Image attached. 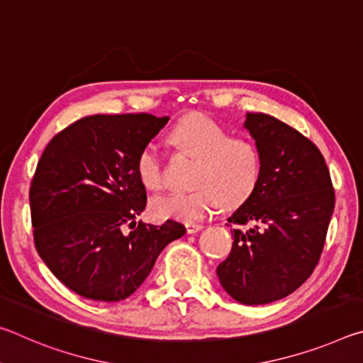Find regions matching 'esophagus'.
<instances>
[{"label": "esophagus", "instance_id": "esophagus-1", "mask_svg": "<svg viewBox=\"0 0 363 363\" xmlns=\"http://www.w3.org/2000/svg\"><path fill=\"white\" fill-rule=\"evenodd\" d=\"M186 229H187V233H196V232H200L201 229H203V225L196 224V223H187Z\"/></svg>", "mask_w": 363, "mask_h": 363}]
</instances>
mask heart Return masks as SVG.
<instances>
[{
	"instance_id": "b5f03b06",
	"label": "heart",
	"mask_w": 363,
	"mask_h": 363,
	"mask_svg": "<svg viewBox=\"0 0 363 363\" xmlns=\"http://www.w3.org/2000/svg\"><path fill=\"white\" fill-rule=\"evenodd\" d=\"M169 143L196 162L192 179L195 190L153 199L150 210L157 218L196 223L223 203L227 208L240 206L255 194L262 160L253 140L229 138L219 123L201 113H190L169 133ZM136 169L145 187H163V160L155 145L149 144L139 152Z\"/></svg>"
}]
</instances>
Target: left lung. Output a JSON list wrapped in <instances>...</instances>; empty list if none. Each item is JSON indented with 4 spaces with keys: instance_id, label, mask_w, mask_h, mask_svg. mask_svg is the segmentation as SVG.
Listing matches in <instances>:
<instances>
[{
    "instance_id": "obj_1",
    "label": "left lung",
    "mask_w": 363,
    "mask_h": 363,
    "mask_svg": "<svg viewBox=\"0 0 363 363\" xmlns=\"http://www.w3.org/2000/svg\"><path fill=\"white\" fill-rule=\"evenodd\" d=\"M245 128L261 152L255 194L229 218L230 255L216 269L220 285L242 304H269L293 293L320 259L335 190L314 143L266 113H247Z\"/></svg>"
}]
</instances>
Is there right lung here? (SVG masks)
<instances>
[{
    "instance_id": "1",
    "label": "right lung",
    "mask_w": 363,
    "mask_h": 363,
    "mask_svg": "<svg viewBox=\"0 0 363 363\" xmlns=\"http://www.w3.org/2000/svg\"><path fill=\"white\" fill-rule=\"evenodd\" d=\"M168 120L149 113L84 116L43 152L30 186L35 247L79 296L107 303L131 296L163 248L186 233L173 219L162 225L134 220L147 203L139 152ZM128 222L130 234L122 229Z\"/></svg>"
}]
</instances>
